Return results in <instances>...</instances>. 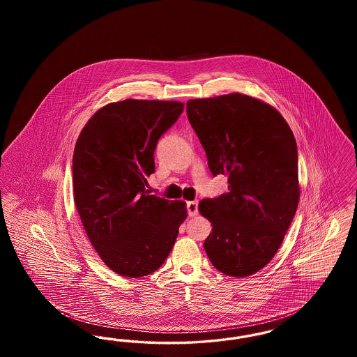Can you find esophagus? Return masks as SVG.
<instances>
[{
  "mask_svg": "<svg viewBox=\"0 0 357 357\" xmlns=\"http://www.w3.org/2000/svg\"><path fill=\"white\" fill-rule=\"evenodd\" d=\"M187 213L190 217H194L198 214V201L187 202Z\"/></svg>",
  "mask_w": 357,
  "mask_h": 357,
  "instance_id": "esophagus-1",
  "label": "esophagus"
}]
</instances>
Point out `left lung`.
<instances>
[{
    "label": "left lung",
    "instance_id": "1",
    "mask_svg": "<svg viewBox=\"0 0 357 357\" xmlns=\"http://www.w3.org/2000/svg\"><path fill=\"white\" fill-rule=\"evenodd\" d=\"M186 109L208 169L229 183L198 206L213 226L204 250L223 274L252 275L275 255L298 206L296 139L275 108L242 93L192 99Z\"/></svg>",
    "mask_w": 357,
    "mask_h": 357
}]
</instances>
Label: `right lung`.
I'll return each mask as SVG.
<instances>
[{"mask_svg":"<svg viewBox=\"0 0 357 357\" xmlns=\"http://www.w3.org/2000/svg\"><path fill=\"white\" fill-rule=\"evenodd\" d=\"M185 104L162 100L109 102L77 137L73 199L85 233L102 262L123 277L159 269L186 220V202L150 195L153 151Z\"/></svg>","mask_w":357,"mask_h":357,"instance_id":"obj_1","label":"right lung"}]
</instances>
